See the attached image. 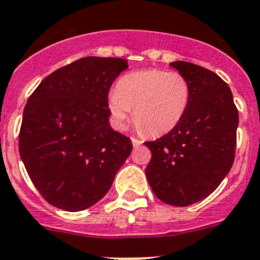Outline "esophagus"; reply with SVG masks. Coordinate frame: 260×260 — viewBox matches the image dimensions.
<instances>
[{
    "label": "esophagus",
    "instance_id": "1",
    "mask_svg": "<svg viewBox=\"0 0 260 260\" xmlns=\"http://www.w3.org/2000/svg\"><path fill=\"white\" fill-rule=\"evenodd\" d=\"M132 144H133V146H135V148H137V146H140L141 144H143V141H141V140H139V139H135V137H132Z\"/></svg>",
    "mask_w": 260,
    "mask_h": 260
}]
</instances>
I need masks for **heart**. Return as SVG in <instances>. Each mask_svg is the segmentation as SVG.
Instances as JSON below:
<instances>
[{
	"label": "heart",
	"mask_w": 260,
	"mask_h": 260,
	"mask_svg": "<svg viewBox=\"0 0 260 260\" xmlns=\"http://www.w3.org/2000/svg\"><path fill=\"white\" fill-rule=\"evenodd\" d=\"M189 99L191 87L183 74L149 69L124 76L108 95V110L116 129L125 128L133 108L137 131L159 136L182 120Z\"/></svg>",
	"instance_id": "obj_1"
}]
</instances>
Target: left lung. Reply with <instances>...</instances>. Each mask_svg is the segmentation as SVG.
<instances>
[{
	"instance_id": "8db88e82",
	"label": "left lung",
	"mask_w": 260,
	"mask_h": 260,
	"mask_svg": "<svg viewBox=\"0 0 260 260\" xmlns=\"http://www.w3.org/2000/svg\"><path fill=\"white\" fill-rule=\"evenodd\" d=\"M170 65L188 80L191 99L170 132L145 143L152 152L145 174L161 202L187 207L211 195L232 169L238 110L216 73L187 61Z\"/></svg>"
}]
</instances>
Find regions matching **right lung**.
<instances>
[{"mask_svg": "<svg viewBox=\"0 0 260 260\" xmlns=\"http://www.w3.org/2000/svg\"><path fill=\"white\" fill-rule=\"evenodd\" d=\"M127 68L124 58H80L46 77L27 101L19 154L49 204L78 212L98 203L132 152L108 120V91Z\"/></svg>", "mask_w": 260, "mask_h": 260, "instance_id": "right-lung-1", "label": "right lung"}]
</instances>
